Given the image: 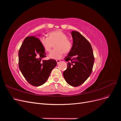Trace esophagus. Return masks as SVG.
<instances>
[{"label": "esophagus", "instance_id": "34e87169", "mask_svg": "<svg viewBox=\"0 0 121 121\" xmlns=\"http://www.w3.org/2000/svg\"><path fill=\"white\" fill-rule=\"evenodd\" d=\"M61 61V60H56V62H57V64H59L60 63V62Z\"/></svg>", "mask_w": 121, "mask_h": 121}]
</instances>
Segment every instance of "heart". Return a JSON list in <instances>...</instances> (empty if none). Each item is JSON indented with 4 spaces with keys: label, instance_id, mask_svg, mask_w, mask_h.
<instances>
[{
    "label": "heart",
    "instance_id": "heart-1",
    "mask_svg": "<svg viewBox=\"0 0 121 121\" xmlns=\"http://www.w3.org/2000/svg\"><path fill=\"white\" fill-rule=\"evenodd\" d=\"M40 42L46 52H49L52 49L53 44L55 49L49 54L51 59H60L63 56L64 52L68 53L71 50L73 43L71 40L68 38L67 35L61 31L51 32L48 37L42 36L40 38Z\"/></svg>",
    "mask_w": 121,
    "mask_h": 121
}]
</instances>
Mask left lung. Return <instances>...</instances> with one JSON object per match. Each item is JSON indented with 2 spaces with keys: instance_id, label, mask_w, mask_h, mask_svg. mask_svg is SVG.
I'll return each instance as SVG.
<instances>
[{
  "instance_id": "obj_1",
  "label": "left lung",
  "mask_w": 121,
  "mask_h": 121,
  "mask_svg": "<svg viewBox=\"0 0 121 121\" xmlns=\"http://www.w3.org/2000/svg\"><path fill=\"white\" fill-rule=\"evenodd\" d=\"M71 34L73 46L65 58L68 64L63 76L69 85L77 87L82 84L91 74L94 57L89 42L77 31H72Z\"/></svg>"
}]
</instances>
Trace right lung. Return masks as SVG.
Segmentation results:
<instances>
[{
  "label": "right lung",
  "instance_id": "obj_1",
  "mask_svg": "<svg viewBox=\"0 0 121 121\" xmlns=\"http://www.w3.org/2000/svg\"><path fill=\"white\" fill-rule=\"evenodd\" d=\"M46 57L40 40L35 36L26 38L19 51V67L31 85L39 86L45 83L57 65L56 60H42Z\"/></svg>",
  "mask_w": 121,
  "mask_h": 121
}]
</instances>
